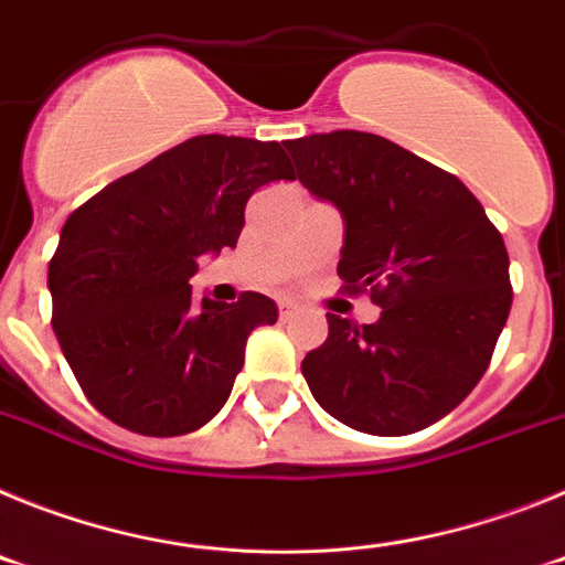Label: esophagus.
I'll return each instance as SVG.
<instances>
[{
	"label": "esophagus",
	"mask_w": 565,
	"mask_h": 565,
	"mask_svg": "<svg viewBox=\"0 0 565 565\" xmlns=\"http://www.w3.org/2000/svg\"><path fill=\"white\" fill-rule=\"evenodd\" d=\"M297 313V302H291V299H279V317L288 319Z\"/></svg>",
	"instance_id": "1"
}]
</instances>
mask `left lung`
<instances>
[{
	"label": "left lung",
	"instance_id": "obj_1",
	"mask_svg": "<svg viewBox=\"0 0 565 565\" xmlns=\"http://www.w3.org/2000/svg\"><path fill=\"white\" fill-rule=\"evenodd\" d=\"M299 183L344 223L337 274L371 291L373 326L328 313L302 359L313 398L371 436L436 424L481 382L512 308L509 254L456 174L382 135L337 129L286 143Z\"/></svg>",
	"mask_w": 565,
	"mask_h": 565
}]
</instances>
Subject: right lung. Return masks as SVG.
Here are the masks:
<instances>
[{
  "mask_svg": "<svg viewBox=\"0 0 565 565\" xmlns=\"http://www.w3.org/2000/svg\"><path fill=\"white\" fill-rule=\"evenodd\" d=\"M271 181H294L277 141L198 135L70 214L47 268L53 331L109 422L167 438L221 413L277 302H194L189 279L203 254L237 246L246 201Z\"/></svg>",
  "mask_w": 565,
  "mask_h": 565,
  "instance_id": "1",
  "label": "right lung"
}]
</instances>
